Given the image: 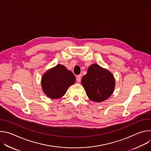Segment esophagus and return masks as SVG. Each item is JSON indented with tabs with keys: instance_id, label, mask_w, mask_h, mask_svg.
I'll return each instance as SVG.
<instances>
[{
	"instance_id": "34e87169",
	"label": "esophagus",
	"mask_w": 151,
	"mask_h": 151,
	"mask_svg": "<svg viewBox=\"0 0 151 151\" xmlns=\"http://www.w3.org/2000/svg\"><path fill=\"white\" fill-rule=\"evenodd\" d=\"M76 80L78 81V82H80L81 80V75H78L76 76Z\"/></svg>"
}]
</instances>
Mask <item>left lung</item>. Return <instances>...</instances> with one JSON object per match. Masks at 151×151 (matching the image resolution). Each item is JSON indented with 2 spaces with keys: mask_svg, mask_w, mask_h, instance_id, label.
I'll return each instance as SVG.
<instances>
[{
  "mask_svg": "<svg viewBox=\"0 0 151 151\" xmlns=\"http://www.w3.org/2000/svg\"><path fill=\"white\" fill-rule=\"evenodd\" d=\"M81 83L88 98L96 102H101L112 94L115 85L113 75L97 64L88 68Z\"/></svg>",
  "mask_w": 151,
  "mask_h": 151,
  "instance_id": "obj_1",
  "label": "left lung"
}]
</instances>
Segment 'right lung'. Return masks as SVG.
I'll return each mask as SVG.
<instances>
[{
  "label": "right lung",
  "instance_id": "1",
  "mask_svg": "<svg viewBox=\"0 0 151 151\" xmlns=\"http://www.w3.org/2000/svg\"><path fill=\"white\" fill-rule=\"evenodd\" d=\"M75 82V76L66 67L58 64L48 70L42 78V90L50 98L57 99L65 94L69 86Z\"/></svg>",
  "mask_w": 151,
  "mask_h": 151
}]
</instances>
